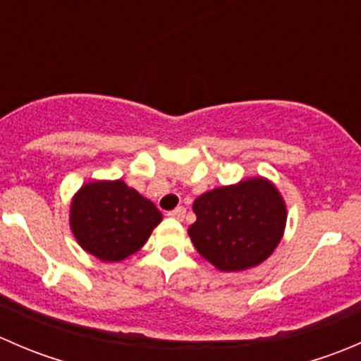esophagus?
<instances>
[{
    "instance_id": "obj_1",
    "label": "esophagus",
    "mask_w": 361,
    "mask_h": 361,
    "mask_svg": "<svg viewBox=\"0 0 361 361\" xmlns=\"http://www.w3.org/2000/svg\"><path fill=\"white\" fill-rule=\"evenodd\" d=\"M185 213H187V209H185L183 206H178L176 209H173V211H169V216H173V218H176V220H183L185 218Z\"/></svg>"
}]
</instances>
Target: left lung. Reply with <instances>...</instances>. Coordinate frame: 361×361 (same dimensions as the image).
I'll return each mask as SVG.
<instances>
[{"label": "left lung", "mask_w": 361, "mask_h": 361, "mask_svg": "<svg viewBox=\"0 0 361 361\" xmlns=\"http://www.w3.org/2000/svg\"><path fill=\"white\" fill-rule=\"evenodd\" d=\"M188 227L195 250L218 271L238 272L267 260L286 225V206L274 183L248 178L214 188L194 202Z\"/></svg>", "instance_id": "1"}]
</instances>
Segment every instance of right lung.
<instances>
[{"label":"right lung","instance_id":"1","mask_svg":"<svg viewBox=\"0 0 361 361\" xmlns=\"http://www.w3.org/2000/svg\"><path fill=\"white\" fill-rule=\"evenodd\" d=\"M160 220L162 213L155 204L122 180L85 183L69 209L78 245L103 262H120L136 253Z\"/></svg>","mask_w":361,"mask_h":361}]
</instances>
